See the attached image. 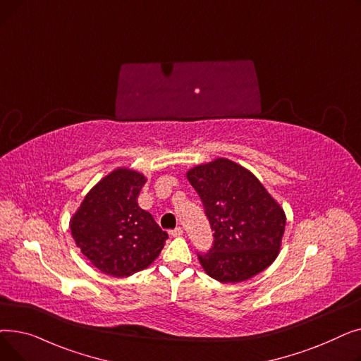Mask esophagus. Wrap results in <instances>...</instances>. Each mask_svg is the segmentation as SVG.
Wrapping results in <instances>:
<instances>
[{
	"label": "esophagus",
	"instance_id": "34e87169",
	"mask_svg": "<svg viewBox=\"0 0 361 361\" xmlns=\"http://www.w3.org/2000/svg\"><path fill=\"white\" fill-rule=\"evenodd\" d=\"M168 234H169L171 237H180V235H183V228H176V230H171V231H168Z\"/></svg>",
	"mask_w": 361,
	"mask_h": 361
}]
</instances>
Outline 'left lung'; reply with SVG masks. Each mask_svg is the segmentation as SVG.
<instances>
[{"instance_id": "obj_1", "label": "left lung", "mask_w": 361, "mask_h": 361, "mask_svg": "<svg viewBox=\"0 0 361 361\" xmlns=\"http://www.w3.org/2000/svg\"><path fill=\"white\" fill-rule=\"evenodd\" d=\"M214 233V247L199 255L203 271L222 283L244 282L275 262L287 216L250 169L215 158L185 173Z\"/></svg>"}]
</instances>
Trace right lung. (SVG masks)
<instances>
[{
    "mask_svg": "<svg viewBox=\"0 0 361 361\" xmlns=\"http://www.w3.org/2000/svg\"><path fill=\"white\" fill-rule=\"evenodd\" d=\"M146 177L118 166L94 184L70 218L75 245L105 275L127 278L146 269L168 234L137 203Z\"/></svg>",
    "mask_w": 361,
    "mask_h": 361,
    "instance_id": "1",
    "label": "right lung"
}]
</instances>
